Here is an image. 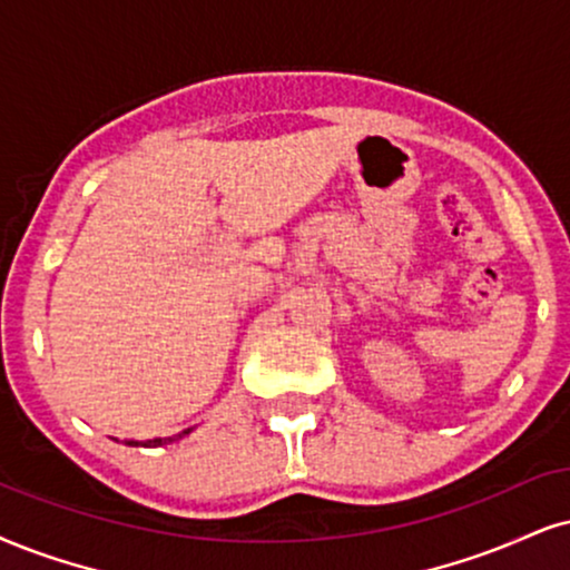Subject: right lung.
Wrapping results in <instances>:
<instances>
[{
  "mask_svg": "<svg viewBox=\"0 0 570 570\" xmlns=\"http://www.w3.org/2000/svg\"><path fill=\"white\" fill-rule=\"evenodd\" d=\"M185 433H189V428H187V431H181L177 439H181V435H185ZM168 441H174V439H153V441H145L142 446H164V444H168ZM129 444L137 446V441H129Z\"/></svg>",
  "mask_w": 570,
  "mask_h": 570,
  "instance_id": "obj_1",
  "label": "right lung"
}]
</instances>
